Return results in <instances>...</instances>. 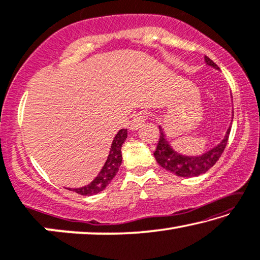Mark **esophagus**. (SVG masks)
I'll list each match as a JSON object with an SVG mask.
<instances>
[{
	"instance_id": "34e87169",
	"label": "esophagus",
	"mask_w": 260,
	"mask_h": 260,
	"mask_svg": "<svg viewBox=\"0 0 260 260\" xmlns=\"http://www.w3.org/2000/svg\"><path fill=\"white\" fill-rule=\"evenodd\" d=\"M146 118H147V115H146L145 113H142V112H140V113H138V114L135 115V117L133 118V120H132L129 128H131L132 131L138 129L139 127H140V126L142 125V123L146 121Z\"/></svg>"
}]
</instances>
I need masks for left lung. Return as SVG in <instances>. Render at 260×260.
<instances>
[{
  "label": "left lung",
  "mask_w": 260,
  "mask_h": 260,
  "mask_svg": "<svg viewBox=\"0 0 260 260\" xmlns=\"http://www.w3.org/2000/svg\"><path fill=\"white\" fill-rule=\"evenodd\" d=\"M204 60L209 67L218 70V67L209 57L205 56ZM158 129H160V138H158L156 149L154 152V156L156 158L157 164L162 168L167 169L168 172L174 173L177 176L192 177L199 176L201 174L208 172L218 161L220 155L223 154L224 149H225L231 126L228 128L225 137H224L223 140L218 145L209 150V152L199 155V156H187V155L177 153L169 145V141L167 137H166L164 128L158 126Z\"/></svg>",
  "instance_id": "obj_1"
}]
</instances>
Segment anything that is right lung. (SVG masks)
<instances>
[{"label":"right lung","instance_id":"add662e5","mask_svg":"<svg viewBox=\"0 0 260 260\" xmlns=\"http://www.w3.org/2000/svg\"><path fill=\"white\" fill-rule=\"evenodd\" d=\"M126 138H127V129L125 128L120 129L117 133V135L114 137L113 142H112L110 154H108L105 165H104L103 169L100 170L98 176H96L90 184L85 185V187H81V188H75V189L67 188V189L84 196L94 195V193H98L102 190H104V189L107 187V184L113 180V177L117 175L119 167L121 166V161H122L121 147H122V143L125 142Z\"/></svg>","mask_w":260,"mask_h":260}]
</instances>
